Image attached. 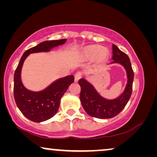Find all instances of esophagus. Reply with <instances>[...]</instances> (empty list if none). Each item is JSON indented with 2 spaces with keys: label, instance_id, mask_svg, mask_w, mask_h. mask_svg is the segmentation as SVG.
Masks as SVG:
<instances>
[{
  "label": "esophagus",
  "instance_id": "1",
  "mask_svg": "<svg viewBox=\"0 0 157 157\" xmlns=\"http://www.w3.org/2000/svg\"><path fill=\"white\" fill-rule=\"evenodd\" d=\"M81 76H82V74L81 72H77V73L75 74V82H77L79 79L81 78Z\"/></svg>",
  "mask_w": 157,
  "mask_h": 157
}]
</instances>
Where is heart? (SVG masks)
Segmentation results:
<instances>
[{
  "instance_id": "1",
  "label": "heart",
  "mask_w": 157,
  "mask_h": 157,
  "mask_svg": "<svg viewBox=\"0 0 157 157\" xmlns=\"http://www.w3.org/2000/svg\"><path fill=\"white\" fill-rule=\"evenodd\" d=\"M85 56L90 59H94L98 57V62L102 63L107 59L108 52L107 50H102V48L100 45H92L87 48Z\"/></svg>"
}]
</instances>
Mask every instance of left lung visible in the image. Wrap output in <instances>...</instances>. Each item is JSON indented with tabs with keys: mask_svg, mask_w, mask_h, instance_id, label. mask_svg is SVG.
Instances as JSON below:
<instances>
[{
	"mask_svg": "<svg viewBox=\"0 0 157 157\" xmlns=\"http://www.w3.org/2000/svg\"><path fill=\"white\" fill-rule=\"evenodd\" d=\"M112 54L113 61L110 64H120L127 72V85L120 96L115 99L108 100L101 97L94 86L85 79L82 78L78 81L81 87L79 99L83 109L90 116L102 120L117 115L127 104L132 92L134 72L129 57L114 44L112 45Z\"/></svg>",
	"mask_w": 157,
	"mask_h": 157,
	"instance_id": "left-lung-1",
	"label": "left lung"
}]
</instances>
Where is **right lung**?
<instances>
[{
	"mask_svg": "<svg viewBox=\"0 0 157 157\" xmlns=\"http://www.w3.org/2000/svg\"><path fill=\"white\" fill-rule=\"evenodd\" d=\"M67 40H46L24 52L14 74V98L22 114L30 121L42 122L56 115L59 107L62 97L74 82L73 75L59 78L43 90L31 91L23 85L21 70L25 59L30 54L50 52L52 48L65 43Z\"/></svg>",
	"mask_w": 157,
	"mask_h": 157,
	"instance_id": "add662e5",
	"label": "right lung"
}]
</instances>
